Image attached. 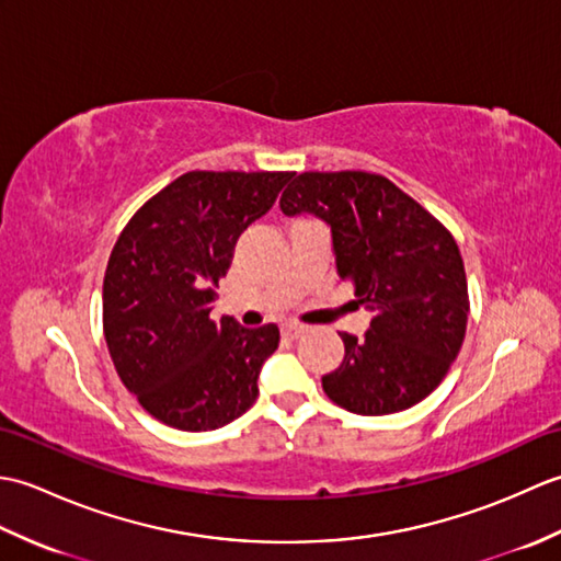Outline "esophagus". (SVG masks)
<instances>
[{
    "mask_svg": "<svg viewBox=\"0 0 561 561\" xmlns=\"http://www.w3.org/2000/svg\"><path fill=\"white\" fill-rule=\"evenodd\" d=\"M306 332V328L304 325H294V323H289V325H284L282 328V337L284 340H299L301 335Z\"/></svg>",
    "mask_w": 561,
    "mask_h": 561,
    "instance_id": "34e87169",
    "label": "esophagus"
}]
</instances>
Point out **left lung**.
Listing matches in <instances>:
<instances>
[{
    "label": "left lung",
    "instance_id": "left-lung-1",
    "mask_svg": "<svg viewBox=\"0 0 561 561\" xmlns=\"http://www.w3.org/2000/svg\"><path fill=\"white\" fill-rule=\"evenodd\" d=\"M279 207L330 226L340 279L374 313L362 340L340 335L344 359L323 376L325 396L364 416L422 402L446 378L468 325L456 238L388 178L364 171L294 175Z\"/></svg>",
    "mask_w": 561,
    "mask_h": 561
}]
</instances>
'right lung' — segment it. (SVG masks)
<instances>
[{
    "mask_svg": "<svg viewBox=\"0 0 561 561\" xmlns=\"http://www.w3.org/2000/svg\"><path fill=\"white\" fill-rule=\"evenodd\" d=\"M289 181L287 171H190L117 238L103 279V332L117 376L153 420L211 432L255 402L279 328L245 330L209 313L236 241Z\"/></svg>",
    "mask_w": 561,
    "mask_h": 561,
    "instance_id": "right-lung-1",
    "label": "right lung"
}]
</instances>
